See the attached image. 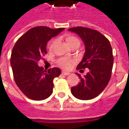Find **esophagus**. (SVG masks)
<instances>
[{
  "mask_svg": "<svg viewBox=\"0 0 129 129\" xmlns=\"http://www.w3.org/2000/svg\"><path fill=\"white\" fill-rule=\"evenodd\" d=\"M61 73H62V74H63V75H66V76H67V75H69V74H70V72H66V71H62Z\"/></svg>",
  "mask_w": 129,
  "mask_h": 129,
  "instance_id": "34e87169",
  "label": "esophagus"
}]
</instances>
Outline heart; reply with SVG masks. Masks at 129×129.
Masks as SVG:
<instances>
[{
	"label": "heart",
	"instance_id": "heart-1",
	"mask_svg": "<svg viewBox=\"0 0 129 129\" xmlns=\"http://www.w3.org/2000/svg\"><path fill=\"white\" fill-rule=\"evenodd\" d=\"M65 39H66V42H67L70 47L72 48L74 47H79L80 46V41L78 38H76L74 35L68 34L65 36ZM55 44H56V40H52L49 44V48L52 49L55 45ZM58 63L62 68H68L70 66V65L72 63V61L67 59L66 58H61L58 61Z\"/></svg>",
	"mask_w": 129,
	"mask_h": 129
}]
</instances>
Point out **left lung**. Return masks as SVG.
I'll use <instances>...</instances> for the list:
<instances>
[{"instance_id":"obj_1","label":"left lung","mask_w":129,"mask_h":129,"mask_svg":"<svg viewBox=\"0 0 129 129\" xmlns=\"http://www.w3.org/2000/svg\"><path fill=\"white\" fill-rule=\"evenodd\" d=\"M68 30L77 33L81 38L85 48L77 69H89L83 77L76 73L81 81L71 88V93L80 100H90L99 96L110 80L113 64L112 48L109 41L96 30L77 26Z\"/></svg>"}]
</instances>
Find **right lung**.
Here are the masks:
<instances>
[{
	"instance_id": "right-lung-1",
	"label": "right lung",
	"mask_w": 129,
	"mask_h": 129,
	"mask_svg": "<svg viewBox=\"0 0 129 129\" xmlns=\"http://www.w3.org/2000/svg\"><path fill=\"white\" fill-rule=\"evenodd\" d=\"M63 30L64 28L33 27L14 45L10 61L14 80L28 99L42 101L52 94L53 80L61 74V70L52 68L46 71L38 66V62L47 52L48 42Z\"/></svg>"
}]
</instances>
